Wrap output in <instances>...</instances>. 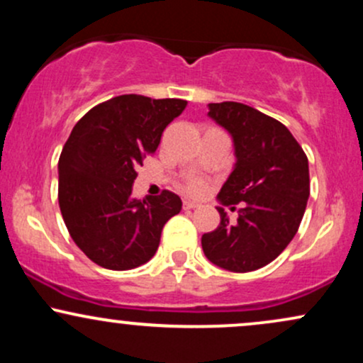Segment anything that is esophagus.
I'll return each instance as SVG.
<instances>
[{
  "label": "esophagus",
  "mask_w": 363,
  "mask_h": 363,
  "mask_svg": "<svg viewBox=\"0 0 363 363\" xmlns=\"http://www.w3.org/2000/svg\"><path fill=\"white\" fill-rule=\"evenodd\" d=\"M194 208H198V203L184 201V210H194Z\"/></svg>",
  "instance_id": "esophagus-1"
}]
</instances>
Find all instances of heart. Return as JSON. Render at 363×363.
<instances>
[{
	"label": "heart",
	"instance_id": "b5f03b06",
	"mask_svg": "<svg viewBox=\"0 0 363 363\" xmlns=\"http://www.w3.org/2000/svg\"><path fill=\"white\" fill-rule=\"evenodd\" d=\"M208 187H210V184H208L206 179L193 177L186 184V193L191 196H203L208 191Z\"/></svg>",
	"mask_w": 363,
	"mask_h": 363
}]
</instances>
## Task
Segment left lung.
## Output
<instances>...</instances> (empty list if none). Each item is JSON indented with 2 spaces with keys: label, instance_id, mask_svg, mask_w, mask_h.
<instances>
[{
  "label": "left lung",
  "instance_id": "8db88e82",
  "mask_svg": "<svg viewBox=\"0 0 363 363\" xmlns=\"http://www.w3.org/2000/svg\"><path fill=\"white\" fill-rule=\"evenodd\" d=\"M208 116L230 135L235 164L216 199L220 225L203 234L205 256L218 268L247 273L269 264L297 234L309 199V162L280 121L239 102L208 104ZM234 208V206H232Z\"/></svg>",
  "mask_w": 363,
  "mask_h": 363
}]
</instances>
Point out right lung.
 I'll return each instance as SVG.
<instances>
[{
    "mask_svg": "<svg viewBox=\"0 0 363 363\" xmlns=\"http://www.w3.org/2000/svg\"><path fill=\"white\" fill-rule=\"evenodd\" d=\"M186 106L181 99L119 95L74 124L57 164V196L69 235L95 264L124 272L155 256L162 228L182 201L170 191L135 199L133 182Z\"/></svg>",
    "mask_w": 363,
    "mask_h": 363,
    "instance_id": "add662e5",
    "label": "right lung"
}]
</instances>
